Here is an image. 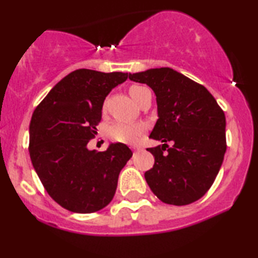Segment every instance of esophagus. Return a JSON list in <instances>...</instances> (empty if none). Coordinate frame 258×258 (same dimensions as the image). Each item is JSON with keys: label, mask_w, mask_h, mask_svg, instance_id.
<instances>
[{"label": "esophagus", "mask_w": 258, "mask_h": 258, "mask_svg": "<svg viewBox=\"0 0 258 258\" xmlns=\"http://www.w3.org/2000/svg\"><path fill=\"white\" fill-rule=\"evenodd\" d=\"M133 150H134V151H139V150H141V147L134 146V147H133Z\"/></svg>", "instance_id": "esophagus-1"}]
</instances>
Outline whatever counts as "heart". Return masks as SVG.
<instances>
[{
  "instance_id": "b5f03b06",
  "label": "heart",
  "mask_w": 258,
  "mask_h": 258,
  "mask_svg": "<svg viewBox=\"0 0 258 258\" xmlns=\"http://www.w3.org/2000/svg\"><path fill=\"white\" fill-rule=\"evenodd\" d=\"M147 88L142 86H132L129 88V94L133 100L137 102L140 95ZM144 133V126L142 124H136V123H129L124 121H116L108 128V136L112 141L126 144L136 143L141 135Z\"/></svg>"
}]
</instances>
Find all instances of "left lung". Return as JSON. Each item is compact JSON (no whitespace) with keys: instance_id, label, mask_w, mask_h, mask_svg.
Wrapping results in <instances>:
<instances>
[{"instance_id":"left-lung-1","label":"left lung","mask_w":258,"mask_h":258,"mask_svg":"<svg viewBox=\"0 0 258 258\" xmlns=\"http://www.w3.org/2000/svg\"><path fill=\"white\" fill-rule=\"evenodd\" d=\"M129 79L156 95L158 119L149 137L163 144L147 149L155 157L144 174L148 185L172 206L200 200L213 185L227 150L223 110L206 87L171 68L129 74Z\"/></svg>"}]
</instances>
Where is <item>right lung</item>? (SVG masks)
<instances>
[{
  "label": "right lung",
  "mask_w": 258,
  "mask_h": 258,
  "mask_svg": "<svg viewBox=\"0 0 258 258\" xmlns=\"http://www.w3.org/2000/svg\"><path fill=\"white\" fill-rule=\"evenodd\" d=\"M128 73L77 69L59 81L35 109L29 126L31 163L44 189L64 209L90 214L111 202L119 171L133 156L123 143L88 149L108 94Z\"/></svg>",
  "instance_id": "right-lung-1"
}]
</instances>
